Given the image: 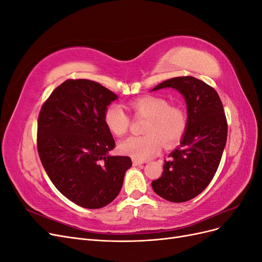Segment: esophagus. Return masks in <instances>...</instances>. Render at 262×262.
I'll return each instance as SVG.
<instances>
[{
	"mask_svg": "<svg viewBox=\"0 0 262 262\" xmlns=\"http://www.w3.org/2000/svg\"><path fill=\"white\" fill-rule=\"evenodd\" d=\"M132 163L134 166H140L142 164H144L145 162L144 161H139V160H132Z\"/></svg>",
	"mask_w": 262,
	"mask_h": 262,
	"instance_id": "obj_1",
	"label": "esophagus"
}]
</instances>
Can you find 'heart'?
Returning a JSON list of instances; mask_svg holds the SVG:
<instances>
[{"instance_id": "obj_1", "label": "heart", "mask_w": 262, "mask_h": 262, "mask_svg": "<svg viewBox=\"0 0 262 262\" xmlns=\"http://www.w3.org/2000/svg\"><path fill=\"white\" fill-rule=\"evenodd\" d=\"M129 106L136 116L147 118L143 126L146 134L122 141L119 144L121 154L145 161L160 153L163 143L171 146L184 137L188 117L181 107L169 106L167 99L150 95L132 100ZM104 122L110 133L122 137L129 129L130 118L121 106L110 104L104 113Z\"/></svg>"}]
</instances>
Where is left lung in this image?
I'll list each match as a JSON object with an SVG mask.
<instances>
[{
    "mask_svg": "<svg viewBox=\"0 0 262 262\" xmlns=\"http://www.w3.org/2000/svg\"><path fill=\"white\" fill-rule=\"evenodd\" d=\"M185 97L188 124L180 145L165 161L162 177L152 182L154 191L170 202H186L209 186L217 170L227 139V121L216 91L192 76L164 81Z\"/></svg>",
    "mask_w": 262,
    "mask_h": 262,
    "instance_id": "8db88e82",
    "label": "left lung"
}]
</instances>
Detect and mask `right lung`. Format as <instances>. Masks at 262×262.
I'll use <instances>...</instances> for the list:
<instances>
[{
	"label": "right lung",
	"instance_id": "1",
	"mask_svg": "<svg viewBox=\"0 0 262 262\" xmlns=\"http://www.w3.org/2000/svg\"><path fill=\"white\" fill-rule=\"evenodd\" d=\"M117 98L97 82L68 80L39 113L37 147L47 175L63 195L86 209L114 201L132 165L129 156L108 154L115 140L104 113Z\"/></svg>",
	"mask_w": 262,
	"mask_h": 262
}]
</instances>
